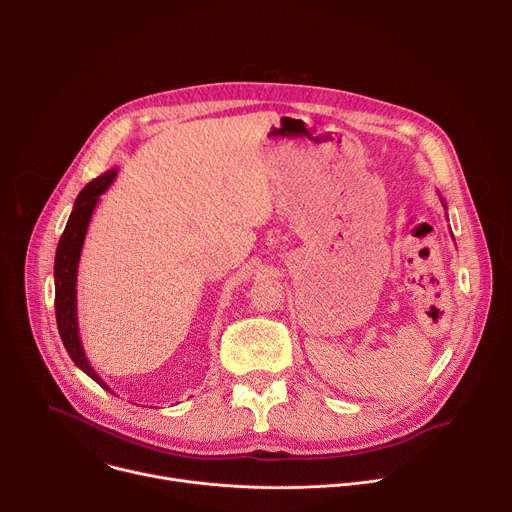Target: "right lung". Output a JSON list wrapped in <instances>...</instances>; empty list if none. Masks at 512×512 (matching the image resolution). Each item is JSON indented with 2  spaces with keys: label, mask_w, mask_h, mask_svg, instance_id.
Returning <instances> with one entry per match:
<instances>
[{
  "label": "right lung",
  "mask_w": 512,
  "mask_h": 512,
  "mask_svg": "<svg viewBox=\"0 0 512 512\" xmlns=\"http://www.w3.org/2000/svg\"><path fill=\"white\" fill-rule=\"evenodd\" d=\"M115 176H117V168L101 174L81 190V194L75 200V206H72V212L68 216L64 233L58 241L56 257H54V310H56L58 334L72 362H75L83 373H87L95 383H99L107 391H111L109 385L103 383V379L91 367L81 342L79 316H77V275H79V261H81L91 216L99 204V196L113 184Z\"/></svg>",
  "instance_id": "1"
}]
</instances>
